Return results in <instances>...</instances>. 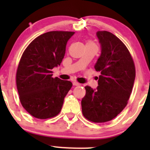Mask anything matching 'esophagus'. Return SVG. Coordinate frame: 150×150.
I'll use <instances>...</instances> for the list:
<instances>
[{
	"instance_id": "obj_1",
	"label": "esophagus",
	"mask_w": 150,
	"mask_h": 150,
	"mask_svg": "<svg viewBox=\"0 0 150 150\" xmlns=\"http://www.w3.org/2000/svg\"><path fill=\"white\" fill-rule=\"evenodd\" d=\"M72 84H73V86H80L79 83H78L77 81H75L72 82Z\"/></svg>"
}]
</instances>
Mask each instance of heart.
Returning <instances> with one entry per match:
<instances>
[{"mask_svg":"<svg viewBox=\"0 0 150 150\" xmlns=\"http://www.w3.org/2000/svg\"><path fill=\"white\" fill-rule=\"evenodd\" d=\"M88 44H93V43H92L91 41H90V40H88V41H87V43H86V45Z\"/></svg>","mask_w":150,"mask_h":150,"instance_id":"obj_1","label":"heart"}]
</instances>
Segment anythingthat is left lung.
<instances>
[{
  "label": "left lung",
  "mask_w": 150,
  "mask_h": 150,
  "mask_svg": "<svg viewBox=\"0 0 150 150\" xmlns=\"http://www.w3.org/2000/svg\"><path fill=\"white\" fill-rule=\"evenodd\" d=\"M102 54L94 67L101 72L98 87L86 86L83 115L93 122L112 120L128 104L136 77L134 60L125 45L108 31L96 33Z\"/></svg>",
  "instance_id": "1"
}]
</instances>
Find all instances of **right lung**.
Listing matches in <instances>:
<instances>
[{
    "instance_id": "1",
    "label": "right lung",
    "mask_w": 150,
    "mask_h": 150,
    "mask_svg": "<svg viewBox=\"0 0 150 150\" xmlns=\"http://www.w3.org/2000/svg\"><path fill=\"white\" fill-rule=\"evenodd\" d=\"M74 32L51 31L35 38L22 54L16 75L22 107L38 119L57 116L72 83L53 78L54 67L60 65L68 40Z\"/></svg>"
}]
</instances>
